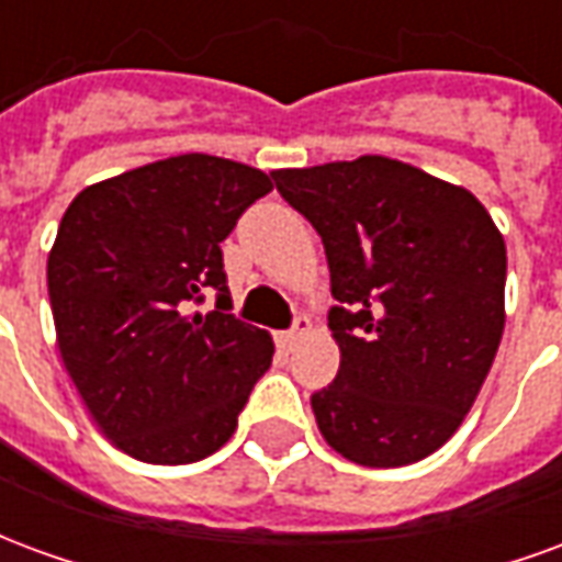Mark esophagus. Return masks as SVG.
<instances>
[{
	"mask_svg": "<svg viewBox=\"0 0 562 562\" xmlns=\"http://www.w3.org/2000/svg\"><path fill=\"white\" fill-rule=\"evenodd\" d=\"M310 330H313V322H310V318H306V316H301V318H297V322H294L292 330H282V334H277V342H280V349H285V352H292L294 346L304 340Z\"/></svg>",
	"mask_w": 562,
	"mask_h": 562,
	"instance_id": "1",
	"label": "esophagus"
}]
</instances>
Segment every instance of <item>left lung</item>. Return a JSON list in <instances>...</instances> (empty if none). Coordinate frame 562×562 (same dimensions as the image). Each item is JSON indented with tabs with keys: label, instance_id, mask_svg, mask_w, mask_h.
<instances>
[{
	"label": "left lung",
	"instance_id": "1",
	"mask_svg": "<svg viewBox=\"0 0 562 562\" xmlns=\"http://www.w3.org/2000/svg\"><path fill=\"white\" fill-rule=\"evenodd\" d=\"M325 244L340 370L313 394L325 442L391 470L454 436L506 328V240L463 186L389 156L270 173Z\"/></svg>",
	"mask_w": 562,
	"mask_h": 562
}]
</instances>
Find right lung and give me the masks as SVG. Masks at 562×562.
I'll use <instances>...</instances> for the list:
<instances>
[{"label":"right lung","mask_w":562,"mask_h":562,"mask_svg":"<svg viewBox=\"0 0 562 562\" xmlns=\"http://www.w3.org/2000/svg\"><path fill=\"white\" fill-rule=\"evenodd\" d=\"M273 183L183 153L80 189L47 256L56 346L111 442L144 463H195L237 430L270 367L268 330L232 313L220 244ZM207 288V317L189 314Z\"/></svg>","instance_id":"add662e5"}]
</instances>
